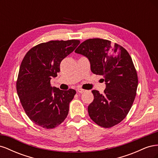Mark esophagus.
<instances>
[{
  "instance_id": "1",
  "label": "esophagus",
  "mask_w": 158,
  "mask_h": 158,
  "mask_svg": "<svg viewBox=\"0 0 158 158\" xmlns=\"http://www.w3.org/2000/svg\"><path fill=\"white\" fill-rule=\"evenodd\" d=\"M77 92H78V93L82 94V93H84V92H85V90L84 89H82V88H78V89H77Z\"/></svg>"
}]
</instances>
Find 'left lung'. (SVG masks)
<instances>
[{
  "mask_svg": "<svg viewBox=\"0 0 158 158\" xmlns=\"http://www.w3.org/2000/svg\"><path fill=\"white\" fill-rule=\"evenodd\" d=\"M75 52L86 56L91 70L102 75L106 84L103 94L92 91L94 101L88 107L91 119L110 128L126 117L135 99L138 76L128 51L111 41L94 38L82 42Z\"/></svg>",
  "mask_w": 158,
  "mask_h": 158,
  "instance_id": "obj_1",
  "label": "left lung"
}]
</instances>
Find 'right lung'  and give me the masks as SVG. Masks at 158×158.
<instances>
[{"instance_id":"1","label":"right lung","mask_w":158,"mask_h":158,"mask_svg":"<svg viewBox=\"0 0 158 158\" xmlns=\"http://www.w3.org/2000/svg\"><path fill=\"white\" fill-rule=\"evenodd\" d=\"M76 40L50 41L29 50L22 61L16 89L22 106L30 120L44 128L59 126L67 117L69 103L76 91L51 86L60 64L80 44Z\"/></svg>"}]
</instances>
